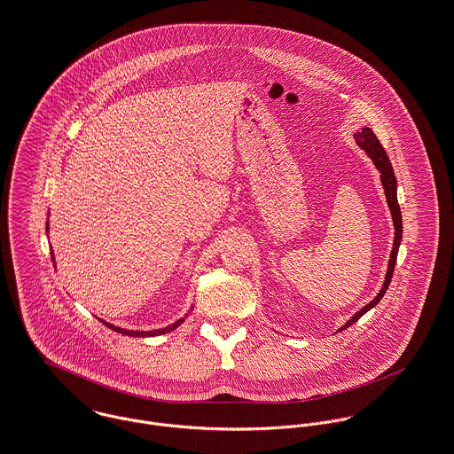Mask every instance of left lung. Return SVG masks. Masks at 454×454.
Returning a JSON list of instances; mask_svg holds the SVG:
<instances>
[{
	"label": "left lung",
	"instance_id": "obj_1",
	"mask_svg": "<svg viewBox=\"0 0 454 454\" xmlns=\"http://www.w3.org/2000/svg\"><path fill=\"white\" fill-rule=\"evenodd\" d=\"M354 140L364 150V153L372 159V162L375 164L377 171L380 173V181H382V186H384L387 206L390 209L392 223H394V244H392V250H390L387 275H385L384 285H382L380 292L377 294V297L370 304L361 308L357 313H354V316H350V319H348L346 325H342L337 332H342V330L349 328L350 325H354L363 314L368 313L372 308H375L382 301V297H384V294L387 292L388 285H390V278H392V273H394V268H395V259H397L399 245H401V240H403V215H401V209H399V204H397V181H395V176H394L392 164H390V160H388V157L385 153L384 146H382V143L379 141V138L375 137V133L370 128H363L361 131L354 133Z\"/></svg>",
	"mask_w": 454,
	"mask_h": 454
}]
</instances>
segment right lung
Listing matches in <instances>:
<instances>
[{
	"label": "right lung",
	"mask_w": 454,
	"mask_h": 454,
	"mask_svg": "<svg viewBox=\"0 0 454 454\" xmlns=\"http://www.w3.org/2000/svg\"><path fill=\"white\" fill-rule=\"evenodd\" d=\"M48 230H50V224L46 223V233H48ZM51 259H53V262H55L53 250H51ZM53 266H57V264H53ZM192 309H193V306H192ZM186 316H188V313L184 314L183 317H179V319L175 321L173 325H168L166 328H157V330H148V332H145V330H126V328H121V326H115V325H112V323L105 321L102 317H98V319L104 323L105 326H108L110 330L117 332V333H122V335H128V337H157V335H164V333H169V332L176 330V328H177V326L186 319Z\"/></svg>",
	"instance_id": "add662e5"
}]
</instances>
